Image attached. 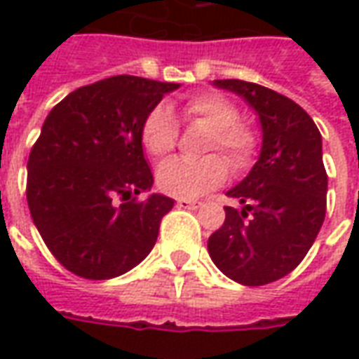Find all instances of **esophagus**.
<instances>
[{
    "label": "esophagus",
    "mask_w": 359,
    "mask_h": 359,
    "mask_svg": "<svg viewBox=\"0 0 359 359\" xmlns=\"http://www.w3.org/2000/svg\"><path fill=\"white\" fill-rule=\"evenodd\" d=\"M177 205H179V208H182V210H198V208H202V202L180 198V200H177Z\"/></svg>",
    "instance_id": "esophagus-1"
}]
</instances>
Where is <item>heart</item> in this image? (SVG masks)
Here are the masks:
<instances>
[{
	"label": "heart",
	"instance_id": "obj_1",
	"mask_svg": "<svg viewBox=\"0 0 359 359\" xmlns=\"http://www.w3.org/2000/svg\"><path fill=\"white\" fill-rule=\"evenodd\" d=\"M182 111L190 121L210 126L211 134L205 142V151L219 149L233 169L241 171L254 157L256 136L252 128L238 121V109L229 97L215 92L190 95L182 103ZM179 138V125L172 111L159 103L151 107L140 126L142 146L151 157L171 154ZM229 175L225 159L221 156L203 159H169L157 169V187L175 198H198L223 184Z\"/></svg>",
	"mask_w": 359,
	"mask_h": 359
}]
</instances>
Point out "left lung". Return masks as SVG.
I'll return each mask as SVG.
<instances>
[{"mask_svg": "<svg viewBox=\"0 0 359 359\" xmlns=\"http://www.w3.org/2000/svg\"><path fill=\"white\" fill-rule=\"evenodd\" d=\"M213 84L244 97L259 117L264 138L248 177L226 192L244 208H225V223L210 236L208 250L229 278L269 285L298 267L323 225L321 133L298 103L275 90L236 79Z\"/></svg>", "mask_w": 359, "mask_h": 359, "instance_id": "left-lung-1", "label": "left lung"}]
</instances>
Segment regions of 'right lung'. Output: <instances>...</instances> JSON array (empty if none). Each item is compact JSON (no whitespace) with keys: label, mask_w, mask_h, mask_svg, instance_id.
Listing matches in <instances>:
<instances>
[{"label":"right lung","mask_w":359,"mask_h":359,"mask_svg":"<svg viewBox=\"0 0 359 359\" xmlns=\"http://www.w3.org/2000/svg\"><path fill=\"white\" fill-rule=\"evenodd\" d=\"M118 74L74 90L50 111L28 157L27 200L46 246L74 275L105 280L148 256L172 208L148 192L140 126L179 88Z\"/></svg>","instance_id":"obj_1"}]
</instances>
